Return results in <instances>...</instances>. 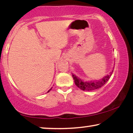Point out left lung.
I'll use <instances>...</instances> for the list:
<instances>
[{"mask_svg": "<svg viewBox=\"0 0 133 133\" xmlns=\"http://www.w3.org/2000/svg\"><path fill=\"white\" fill-rule=\"evenodd\" d=\"M113 70H112L110 72V74L109 75L105 76L102 79L97 81H84L83 80L79 79V77H77L74 74H72V76L74 80L76 85L78 88L83 91H92L97 90L103 86L110 79Z\"/></svg>", "mask_w": 133, "mask_h": 133, "instance_id": "1", "label": "left lung"}]
</instances>
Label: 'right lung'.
I'll return each mask as SVG.
<instances>
[{"mask_svg":"<svg viewBox=\"0 0 133 133\" xmlns=\"http://www.w3.org/2000/svg\"><path fill=\"white\" fill-rule=\"evenodd\" d=\"M51 90V89H50V90H49V91H48V92H50V90Z\"/></svg>","mask_w":133,"mask_h":133,"instance_id":"right-lung-1","label":"right lung"}]
</instances>
